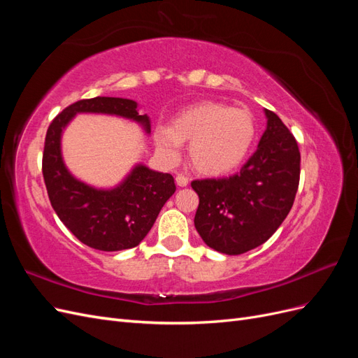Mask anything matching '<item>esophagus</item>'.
Here are the masks:
<instances>
[{
	"label": "esophagus",
	"instance_id": "esophagus-1",
	"mask_svg": "<svg viewBox=\"0 0 358 358\" xmlns=\"http://www.w3.org/2000/svg\"><path fill=\"white\" fill-rule=\"evenodd\" d=\"M188 182H189V179L185 175H178L176 176V183L179 187H187Z\"/></svg>",
	"mask_w": 358,
	"mask_h": 358
}]
</instances>
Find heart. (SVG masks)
Masks as SVG:
<instances>
[{
  "instance_id": "obj_1",
  "label": "heart",
  "mask_w": 358,
  "mask_h": 358,
  "mask_svg": "<svg viewBox=\"0 0 358 358\" xmlns=\"http://www.w3.org/2000/svg\"><path fill=\"white\" fill-rule=\"evenodd\" d=\"M255 133V119L249 110L203 101L176 115L171 125L157 124L154 140L161 157L170 162L179 159L182 143L189 142V158L196 170L220 176L241 166Z\"/></svg>"
}]
</instances>
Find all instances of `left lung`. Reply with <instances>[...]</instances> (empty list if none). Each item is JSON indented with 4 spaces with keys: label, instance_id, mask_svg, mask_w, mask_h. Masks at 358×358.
<instances>
[{
    "label": "left lung",
    "instance_id": "left-lung-1",
    "mask_svg": "<svg viewBox=\"0 0 358 358\" xmlns=\"http://www.w3.org/2000/svg\"><path fill=\"white\" fill-rule=\"evenodd\" d=\"M267 128L246 164L229 178L192 180L199 194L194 225L209 248L239 255L270 239L289 213L300 180V150L280 117Z\"/></svg>",
    "mask_w": 358,
    "mask_h": 358
}]
</instances>
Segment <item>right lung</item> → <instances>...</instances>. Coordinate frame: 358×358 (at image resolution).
Wrapping results in <instances>:
<instances>
[{"label": "right lung", "instance_id": "right-lung-1", "mask_svg": "<svg viewBox=\"0 0 358 358\" xmlns=\"http://www.w3.org/2000/svg\"><path fill=\"white\" fill-rule=\"evenodd\" d=\"M76 113H104L133 119L150 133L149 117L138 115L137 103L115 96H95L66 107L50 122L45 150L43 178L53 210L62 224L86 246L104 252L137 246L152 229L159 210L175 194V179L138 164L113 189H96L76 179L61 155L62 129Z\"/></svg>", "mask_w": 358, "mask_h": 358}]
</instances>
